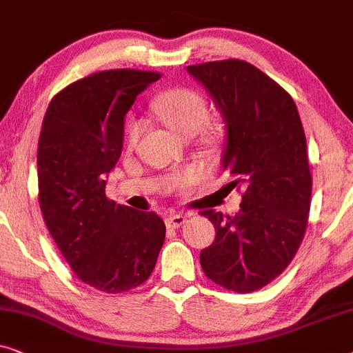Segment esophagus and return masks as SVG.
Listing matches in <instances>:
<instances>
[{"instance_id": "1", "label": "esophagus", "mask_w": 353, "mask_h": 353, "mask_svg": "<svg viewBox=\"0 0 353 353\" xmlns=\"http://www.w3.org/2000/svg\"><path fill=\"white\" fill-rule=\"evenodd\" d=\"M185 221H187V216L171 214L170 217H166V225L170 228H177V227H181Z\"/></svg>"}]
</instances>
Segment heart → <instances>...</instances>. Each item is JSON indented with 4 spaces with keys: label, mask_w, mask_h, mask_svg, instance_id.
<instances>
[{
    "label": "heart",
    "mask_w": 353,
    "mask_h": 353,
    "mask_svg": "<svg viewBox=\"0 0 353 353\" xmlns=\"http://www.w3.org/2000/svg\"><path fill=\"white\" fill-rule=\"evenodd\" d=\"M152 110L155 112L158 120L177 132L179 136L190 137L198 134L201 142L210 143L214 141L216 131L212 123L206 121L208 102L201 92L190 88H176L163 92L152 102ZM142 123L132 118L126 126V141L132 145L141 134ZM203 176L201 168L195 165L181 168L171 172L166 179V187L171 190H181L183 187L192 185Z\"/></svg>",
    "instance_id": "heart-1"
}]
</instances>
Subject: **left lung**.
<instances>
[{
    "mask_svg": "<svg viewBox=\"0 0 353 353\" xmlns=\"http://www.w3.org/2000/svg\"><path fill=\"white\" fill-rule=\"evenodd\" d=\"M225 123L222 168L243 183L235 216L208 210L216 228L200 254L206 276L225 290L269 285L299 250L310 211L307 141L292 97L264 72L238 59L188 65Z\"/></svg>",
    "mask_w": 353,
    "mask_h": 353,
    "instance_id": "left-lung-1",
    "label": "left lung"
}]
</instances>
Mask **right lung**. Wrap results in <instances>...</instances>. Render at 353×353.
Segmentation results:
<instances>
[{"mask_svg": "<svg viewBox=\"0 0 353 353\" xmlns=\"http://www.w3.org/2000/svg\"><path fill=\"white\" fill-rule=\"evenodd\" d=\"M160 77L120 68L78 79L54 96L39 134L38 200L48 230L79 280L110 294L142 285L165 243L160 216L105 195L125 115Z\"/></svg>", "mask_w": 353, "mask_h": 353, "instance_id": "obj_1", "label": "right lung"}]
</instances>
